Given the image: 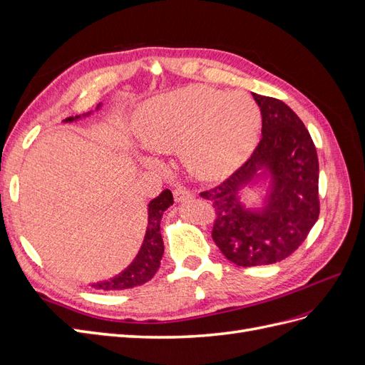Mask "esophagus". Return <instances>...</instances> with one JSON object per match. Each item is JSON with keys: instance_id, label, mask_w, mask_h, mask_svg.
<instances>
[{"instance_id": "obj_1", "label": "esophagus", "mask_w": 365, "mask_h": 365, "mask_svg": "<svg viewBox=\"0 0 365 365\" xmlns=\"http://www.w3.org/2000/svg\"><path fill=\"white\" fill-rule=\"evenodd\" d=\"M195 195L193 192H190L189 189H185V187H178V189L173 190V197L176 202H184L187 200H192Z\"/></svg>"}]
</instances>
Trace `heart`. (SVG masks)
<instances>
[{
	"instance_id": "heart-1",
	"label": "heart",
	"mask_w": 365,
	"mask_h": 365,
	"mask_svg": "<svg viewBox=\"0 0 365 365\" xmlns=\"http://www.w3.org/2000/svg\"><path fill=\"white\" fill-rule=\"evenodd\" d=\"M259 125V108L245 93L193 85L148 102L137 114L134 130L145 148L160 153L180 150L195 176L215 180L247 157ZM143 163L160 165L152 157Z\"/></svg>"
}]
</instances>
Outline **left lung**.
<instances>
[{"label": "left lung", "instance_id": "1", "mask_svg": "<svg viewBox=\"0 0 365 365\" xmlns=\"http://www.w3.org/2000/svg\"><path fill=\"white\" fill-rule=\"evenodd\" d=\"M262 113V138L247 163L213 189L215 244L237 267L277 263L303 244L319 215L318 157L311 134L279 98L252 93ZM263 188L261 205L240 200L244 188Z\"/></svg>", "mask_w": 365, "mask_h": 365}]
</instances>
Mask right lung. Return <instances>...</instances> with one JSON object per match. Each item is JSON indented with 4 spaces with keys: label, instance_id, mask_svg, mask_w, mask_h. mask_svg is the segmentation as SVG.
Listing matches in <instances>:
<instances>
[{
    "label": "right lung",
    "instance_id": "right-lung-1",
    "mask_svg": "<svg viewBox=\"0 0 365 365\" xmlns=\"http://www.w3.org/2000/svg\"><path fill=\"white\" fill-rule=\"evenodd\" d=\"M101 106L102 103H98L96 109H101ZM88 115H91V111L82 115L68 117L63 121L65 123H71V121H77L82 117H88ZM172 204H173V195L168 189L163 190L157 197H153L148 205L146 235H145V239H143V244L140 247V251L135 256V259L132 260V263L125 271H121L118 275H115V277L93 283L91 286L94 289H101V291L130 289V288H135V286L149 282L153 275L157 274L161 263L163 252H164V244L160 233V222H161L164 210H168Z\"/></svg>",
    "mask_w": 365,
    "mask_h": 365
}]
</instances>
